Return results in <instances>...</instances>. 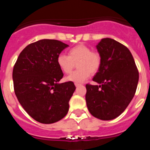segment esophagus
<instances>
[{
  "label": "esophagus",
  "instance_id": "1",
  "mask_svg": "<svg viewBox=\"0 0 150 150\" xmlns=\"http://www.w3.org/2000/svg\"><path fill=\"white\" fill-rule=\"evenodd\" d=\"M80 85H81V84H79V83H75V86H76V87L79 86Z\"/></svg>",
  "mask_w": 150,
  "mask_h": 150
}]
</instances>
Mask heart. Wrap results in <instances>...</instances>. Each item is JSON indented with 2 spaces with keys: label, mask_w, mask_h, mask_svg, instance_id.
Returning a JSON list of instances; mask_svg holds the SVG:
<instances>
[{
  "label": "heart",
  "mask_w": 150,
  "mask_h": 150,
  "mask_svg": "<svg viewBox=\"0 0 150 150\" xmlns=\"http://www.w3.org/2000/svg\"><path fill=\"white\" fill-rule=\"evenodd\" d=\"M68 55L60 54L57 57V64L65 74H70L77 65V70L66 78L67 81L81 83L91 74H96L101 64L100 55L84 44H79L71 48Z\"/></svg>",
  "instance_id": "b5f03b06"
}]
</instances>
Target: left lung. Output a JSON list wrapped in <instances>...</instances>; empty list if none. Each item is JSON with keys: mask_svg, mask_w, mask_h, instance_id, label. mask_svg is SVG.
Instances as JSON below:
<instances>
[{"mask_svg": "<svg viewBox=\"0 0 150 150\" xmlns=\"http://www.w3.org/2000/svg\"><path fill=\"white\" fill-rule=\"evenodd\" d=\"M101 57L99 71L93 81L86 84L88 111L101 120L118 117L134 96L139 73L131 52L126 46L111 38H104L96 46Z\"/></svg>", "mask_w": 150, "mask_h": 150, "instance_id": "obj_1", "label": "left lung"}]
</instances>
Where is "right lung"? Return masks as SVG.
Segmentation results:
<instances>
[{
    "mask_svg": "<svg viewBox=\"0 0 150 150\" xmlns=\"http://www.w3.org/2000/svg\"><path fill=\"white\" fill-rule=\"evenodd\" d=\"M68 45L56 40H40L28 45L13 71L18 102L34 120L51 124L63 119L76 87L71 81L59 83L64 76L57 57Z\"/></svg>",
    "mask_w": 150,
    "mask_h": 150,
    "instance_id": "right-lung-1",
    "label": "right lung"
}]
</instances>
